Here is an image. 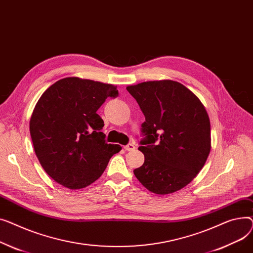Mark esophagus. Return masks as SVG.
Instances as JSON below:
<instances>
[{"label":"esophagus","instance_id":"1","mask_svg":"<svg viewBox=\"0 0 253 253\" xmlns=\"http://www.w3.org/2000/svg\"><path fill=\"white\" fill-rule=\"evenodd\" d=\"M135 145H133L132 143H128L127 145H126L125 146V150L126 151H132V150H135Z\"/></svg>","mask_w":253,"mask_h":253}]
</instances>
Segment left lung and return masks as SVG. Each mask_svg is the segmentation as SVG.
Here are the masks:
<instances>
[{
  "mask_svg": "<svg viewBox=\"0 0 253 253\" xmlns=\"http://www.w3.org/2000/svg\"><path fill=\"white\" fill-rule=\"evenodd\" d=\"M126 90L145 115L139 147L145 161L133 173L155 194L184 188L211 152V122L203 104L173 81L145 82Z\"/></svg>",
  "mask_w": 253,
  "mask_h": 253,
  "instance_id": "obj_1",
  "label": "left lung"
}]
</instances>
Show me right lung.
Returning a JSON list of instances; mask_svg holds the SVG:
<instances>
[{"label": "right lung", "instance_id": "right-lung-1", "mask_svg": "<svg viewBox=\"0 0 253 253\" xmlns=\"http://www.w3.org/2000/svg\"><path fill=\"white\" fill-rule=\"evenodd\" d=\"M117 96L112 84L79 78L58 81L42 95L29 130L41 166L55 182L72 190L91 185L121 151L120 145L107 144L97 113Z\"/></svg>", "mask_w": 253, "mask_h": 253}]
</instances>
